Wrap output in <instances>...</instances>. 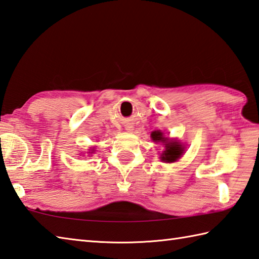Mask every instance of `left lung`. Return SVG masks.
Here are the masks:
<instances>
[{
	"instance_id": "left-lung-1",
	"label": "left lung",
	"mask_w": 259,
	"mask_h": 259,
	"mask_svg": "<svg viewBox=\"0 0 259 259\" xmlns=\"http://www.w3.org/2000/svg\"><path fill=\"white\" fill-rule=\"evenodd\" d=\"M152 140L154 142H161L165 146V150L161 154V160L166 163H173L178 161L183 155L184 145L176 140H168L163 135L161 131H154L151 134Z\"/></svg>"
}]
</instances>
